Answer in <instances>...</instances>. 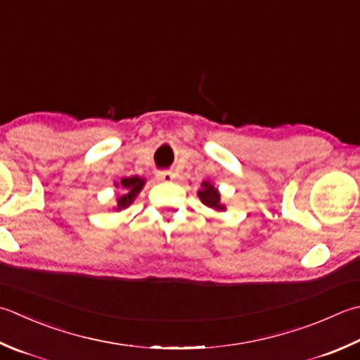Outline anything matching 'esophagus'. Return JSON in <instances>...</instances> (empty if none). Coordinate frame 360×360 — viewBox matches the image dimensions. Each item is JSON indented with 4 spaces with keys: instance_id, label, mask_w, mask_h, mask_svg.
Here are the masks:
<instances>
[{
    "instance_id": "34e87169",
    "label": "esophagus",
    "mask_w": 360,
    "mask_h": 360,
    "mask_svg": "<svg viewBox=\"0 0 360 360\" xmlns=\"http://www.w3.org/2000/svg\"><path fill=\"white\" fill-rule=\"evenodd\" d=\"M156 176H158L159 181H165V182H172L174 179V174L172 172H168V170H159L156 173Z\"/></svg>"
}]
</instances>
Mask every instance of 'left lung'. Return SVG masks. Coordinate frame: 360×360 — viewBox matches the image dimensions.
Wrapping results in <instances>:
<instances>
[{
  "label": "left lung",
  "instance_id": "8db88e82",
  "mask_svg": "<svg viewBox=\"0 0 360 360\" xmlns=\"http://www.w3.org/2000/svg\"><path fill=\"white\" fill-rule=\"evenodd\" d=\"M202 186L204 188L198 192L200 200L209 207L223 209V206L220 204V195H218L217 188H214V186H210L209 182H202Z\"/></svg>",
  "mask_w": 360,
  "mask_h": 360
}]
</instances>
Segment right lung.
Listing matches in <instances>:
<instances>
[{"label":"right lung","mask_w":360,"mask_h":360,"mask_svg":"<svg viewBox=\"0 0 360 360\" xmlns=\"http://www.w3.org/2000/svg\"><path fill=\"white\" fill-rule=\"evenodd\" d=\"M122 186H123V195L118 198V209H124L129 206V204L134 201V198L137 196V193L142 190L143 179H140L139 176H132V178L122 179Z\"/></svg>","instance_id":"right-lung-1"}]
</instances>
